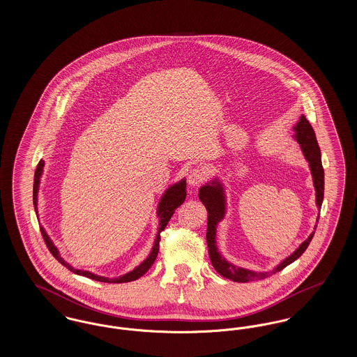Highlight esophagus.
Listing matches in <instances>:
<instances>
[{
  "label": "esophagus",
  "mask_w": 357,
  "mask_h": 357,
  "mask_svg": "<svg viewBox=\"0 0 357 357\" xmlns=\"http://www.w3.org/2000/svg\"><path fill=\"white\" fill-rule=\"evenodd\" d=\"M206 179H207V172L201 167L191 169L187 174V183L190 186H199L204 183Z\"/></svg>",
  "instance_id": "1"
}]
</instances>
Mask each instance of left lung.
I'll return each mask as SVG.
<instances>
[{
  "label": "left lung",
  "mask_w": 357,
  "mask_h": 357,
  "mask_svg": "<svg viewBox=\"0 0 357 357\" xmlns=\"http://www.w3.org/2000/svg\"><path fill=\"white\" fill-rule=\"evenodd\" d=\"M294 137L298 142L301 151L305 156L306 162L309 163V169L313 176V185L316 190V204L319 208H321L324 199V169L321 163V153L320 147L316 139V134L310 126V123L306 120L304 115H301L297 124L294 126ZM201 202L204 204L207 210V233H206V241L208 246V255L210 261L214 266V269L221 274L222 277L231 280L234 282H249L255 280H264L272 274L281 272L284 268H287L291 262H294L298 257H301L305 252L306 248L309 246L312 238L314 236V231L306 238L305 241L293 252L291 255L287 257L280 265H277L271 272H255L249 269H243L230 264L226 261V258L222 257L217 248V226L218 223L225 218L226 214V195L225 188L221 181L218 178L213 179L211 182L206 183L204 186L199 188L198 194ZM319 222V217H317Z\"/></svg>",
  "instance_id": "left-lung-1"
}]
</instances>
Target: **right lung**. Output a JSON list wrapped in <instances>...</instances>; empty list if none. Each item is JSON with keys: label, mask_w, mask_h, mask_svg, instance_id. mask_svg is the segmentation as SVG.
<instances>
[{"label": "right lung", "mask_w": 357, "mask_h": 357, "mask_svg": "<svg viewBox=\"0 0 357 357\" xmlns=\"http://www.w3.org/2000/svg\"><path fill=\"white\" fill-rule=\"evenodd\" d=\"M44 165H45V163H44V160L41 159V160L38 162V165H37L36 172H34L33 204L36 214H37V194H38V186H40V178H41L43 171H44ZM185 199H186V179H182V181H179L178 183H174L172 186L169 187V188L165 191V194L162 195V198H160V201H159V204H158V210H156V215L159 217V229H158L156 238H155V241H153V249H151V252H150V255H149V257H147L140 265H137L134 271H131V272H128L127 274H123V275L116 277V278H108V277L98 275V274H93V273L86 272V271L75 269L73 266L69 265L68 262H66V261L61 258V255L59 253L57 248L53 245L51 238L47 234L45 229H44L43 226H40V229H41V234H43V238H44V241H45V243H47V246H48V249H50L52 255H53L61 265H64L66 268H68L70 272H73L75 274H79V275H84V277H88V278L95 280V281L109 282V284L130 282V281H135L137 278H140L144 273L147 272V271L151 268V265H153V262H155V259H156L158 252H159L160 233H162V231L165 230V227L167 226V223L170 221L172 214L175 213L176 207H179L181 204H183ZM37 217H38V214H37Z\"/></svg>", "instance_id": "add662e5"}]
</instances>
